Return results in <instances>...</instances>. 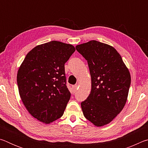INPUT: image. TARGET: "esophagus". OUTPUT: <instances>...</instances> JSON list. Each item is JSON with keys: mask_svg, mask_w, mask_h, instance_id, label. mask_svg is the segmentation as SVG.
Here are the masks:
<instances>
[{"mask_svg": "<svg viewBox=\"0 0 148 148\" xmlns=\"http://www.w3.org/2000/svg\"><path fill=\"white\" fill-rule=\"evenodd\" d=\"M72 92H73V93H74L77 89V85H75V86H73L72 87Z\"/></svg>", "mask_w": 148, "mask_h": 148, "instance_id": "34e87169", "label": "esophagus"}]
</instances>
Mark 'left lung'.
<instances>
[{
  "label": "left lung",
  "mask_w": 148,
  "mask_h": 148,
  "mask_svg": "<svg viewBox=\"0 0 148 148\" xmlns=\"http://www.w3.org/2000/svg\"><path fill=\"white\" fill-rule=\"evenodd\" d=\"M76 49L89 68L91 91L82 101L85 117L97 127L111 122L127 102L131 75L116 49L109 45L91 40L77 45Z\"/></svg>",
  "instance_id": "1"
}]
</instances>
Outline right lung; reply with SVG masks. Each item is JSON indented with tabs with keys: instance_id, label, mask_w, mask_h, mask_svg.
<instances>
[{
	"instance_id": "add662e5",
	"label": "right lung",
	"mask_w": 148,
	"mask_h": 148,
	"mask_svg": "<svg viewBox=\"0 0 148 148\" xmlns=\"http://www.w3.org/2000/svg\"><path fill=\"white\" fill-rule=\"evenodd\" d=\"M75 47L58 41L30 51L18 70L17 83L21 101L34 118L50 123L61 117L71 98L64 64Z\"/></svg>"
}]
</instances>
